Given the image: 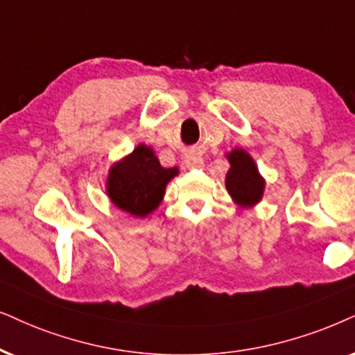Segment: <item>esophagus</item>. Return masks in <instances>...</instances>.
<instances>
[{
    "mask_svg": "<svg viewBox=\"0 0 355 355\" xmlns=\"http://www.w3.org/2000/svg\"><path fill=\"white\" fill-rule=\"evenodd\" d=\"M185 164L188 168L201 167L203 165V157H200L198 154H188L185 155Z\"/></svg>",
    "mask_w": 355,
    "mask_h": 355,
    "instance_id": "1",
    "label": "esophagus"
}]
</instances>
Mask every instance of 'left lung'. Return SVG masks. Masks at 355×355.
Masks as SVG:
<instances>
[{
	"mask_svg": "<svg viewBox=\"0 0 355 355\" xmlns=\"http://www.w3.org/2000/svg\"><path fill=\"white\" fill-rule=\"evenodd\" d=\"M231 168L226 173V188L232 200L242 208H250L262 200L266 180L260 177L254 159L242 149H234L226 155Z\"/></svg>",
	"mask_w": 355,
	"mask_h": 355,
	"instance_id": "obj_1",
	"label": "left lung"
}]
</instances>
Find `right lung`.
<instances>
[{"instance_id":"1","label":"right lung","mask_w":355,"mask_h":355,"mask_svg":"<svg viewBox=\"0 0 355 355\" xmlns=\"http://www.w3.org/2000/svg\"><path fill=\"white\" fill-rule=\"evenodd\" d=\"M178 168H164L154 150L144 144L110 168L106 191L114 206L137 218H146L159 208L167 183Z\"/></svg>"}]
</instances>
